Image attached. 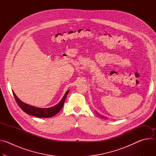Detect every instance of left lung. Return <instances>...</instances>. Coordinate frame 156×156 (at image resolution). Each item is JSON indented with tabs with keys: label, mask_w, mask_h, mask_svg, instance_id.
<instances>
[{
	"label": "left lung",
	"mask_w": 156,
	"mask_h": 156,
	"mask_svg": "<svg viewBox=\"0 0 156 156\" xmlns=\"http://www.w3.org/2000/svg\"><path fill=\"white\" fill-rule=\"evenodd\" d=\"M98 114V113H97ZM102 118H104V119H105V117H102Z\"/></svg>",
	"instance_id": "1"
}]
</instances>
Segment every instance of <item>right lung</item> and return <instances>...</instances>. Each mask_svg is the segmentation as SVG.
I'll use <instances>...</instances> for the list:
<instances>
[{
	"instance_id": "right-lung-1",
	"label": "right lung",
	"mask_w": 156,
	"mask_h": 156,
	"mask_svg": "<svg viewBox=\"0 0 156 156\" xmlns=\"http://www.w3.org/2000/svg\"><path fill=\"white\" fill-rule=\"evenodd\" d=\"M12 92H13V96L18 106L21 108L22 110H23L25 112H26L29 115H31L36 117L49 118L54 116L58 112H60V110L62 109L64 104L65 99L69 92V90L66 92L64 96L63 97V98L59 102L58 104L50 108H39L37 107H34V106L28 105L27 104H25V102H22L20 99L18 98V97L16 96V94L13 91Z\"/></svg>"
}]
</instances>
